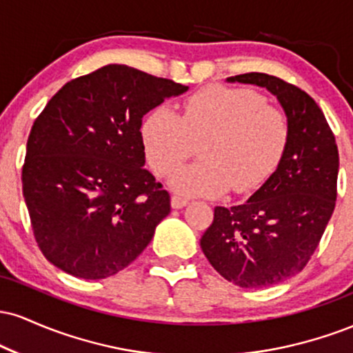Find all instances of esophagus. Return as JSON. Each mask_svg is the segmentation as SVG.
I'll use <instances>...</instances> for the list:
<instances>
[{"instance_id": "esophagus-1", "label": "esophagus", "mask_w": 353, "mask_h": 353, "mask_svg": "<svg viewBox=\"0 0 353 353\" xmlns=\"http://www.w3.org/2000/svg\"><path fill=\"white\" fill-rule=\"evenodd\" d=\"M171 202H172V208L174 209H182V208H184V205L189 204V199H188V197L181 196V194H174Z\"/></svg>"}]
</instances>
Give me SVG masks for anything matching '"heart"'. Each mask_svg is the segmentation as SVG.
<instances>
[{"instance_id":"1","label":"heart","mask_w":353,"mask_h":353,"mask_svg":"<svg viewBox=\"0 0 353 353\" xmlns=\"http://www.w3.org/2000/svg\"><path fill=\"white\" fill-rule=\"evenodd\" d=\"M199 163L184 165L171 184L185 196L249 192L269 179L289 143V121L252 89L214 86L182 103V112L159 106L141 124L148 164L168 176L201 143Z\"/></svg>"}]
</instances>
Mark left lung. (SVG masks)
<instances>
[{"label":"left lung","instance_id":"8db88e82","mask_svg":"<svg viewBox=\"0 0 353 353\" xmlns=\"http://www.w3.org/2000/svg\"><path fill=\"white\" fill-rule=\"evenodd\" d=\"M275 98L289 121V143L272 176L249 201L214 209L202 252L225 281L262 289L299 274L329 224L337 199L339 149L322 109L294 84L264 72L228 78Z\"/></svg>","mask_w":353,"mask_h":353}]
</instances>
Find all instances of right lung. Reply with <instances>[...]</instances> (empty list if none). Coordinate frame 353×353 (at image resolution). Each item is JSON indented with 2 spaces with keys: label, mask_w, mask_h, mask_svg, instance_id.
Returning a JSON list of instances; mask_svg holds the SVG:
<instances>
[{
  "label": "right lung",
  "mask_w": 353,
  "mask_h": 353,
  "mask_svg": "<svg viewBox=\"0 0 353 353\" xmlns=\"http://www.w3.org/2000/svg\"><path fill=\"white\" fill-rule=\"evenodd\" d=\"M188 86L108 64L64 84L36 117L23 196L44 257L88 281L114 275L148 247L171 196L144 169L145 112Z\"/></svg>",
  "instance_id": "add662e5"
}]
</instances>
